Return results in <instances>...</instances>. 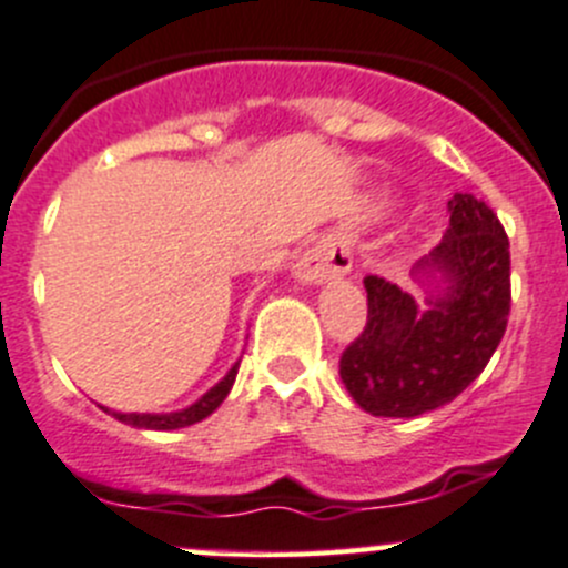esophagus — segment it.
Returning a JSON list of instances; mask_svg holds the SVG:
<instances>
[{
	"label": "esophagus",
	"instance_id": "34e87169",
	"mask_svg": "<svg viewBox=\"0 0 568 568\" xmlns=\"http://www.w3.org/2000/svg\"><path fill=\"white\" fill-rule=\"evenodd\" d=\"M352 268V252H348L346 239L341 236H324L318 244H313L311 250H305V255L296 261L294 274L302 283H326V280H337Z\"/></svg>",
	"mask_w": 568,
	"mask_h": 568
}]
</instances>
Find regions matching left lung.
I'll list each match as a JSON object with an SVG mask.
<instances>
[{"label": "left lung", "mask_w": 568, "mask_h": 568, "mask_svg": "<svg viewBox=\"0 0 568 568\" xmlns=\"http://www.w3.org/2000/svg\"><path fill=\"white\" fill-rule=\"evenodd\" d=\"M443 242L417 263L439 278L426 311L385 277L368 274V321L341 354V379L376 417H417L467 390L495 348L511 313V252L495 211L475 194L448 200Z\"/></svg>", "instance_id": "obj_1"}]
</instances>
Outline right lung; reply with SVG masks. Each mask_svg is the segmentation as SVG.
<instances>
[{
    "label": "right lung",
    "instance_id": "add662e5",
    "mask_svg": "<svg viewBox=\"0 0 568 568\" xmlns=\"http://www.w3.org/2000/svg\"><path fill=\"white\" fill-rule=\"evenodd\" d=\"M236 374H239V363L233 365V368L227 371L225 379H222L220 385L211 387V390L205 393L203 398L194 400V404L186 406V409L170 412V415H136V412H129V415H125V412H112V409H106V406H101V409L109 412L114 420L129 423V426H134V428H151V432H173V428L192 426V423H200L203 417H209L211 412H214L216 406H220L222 400L227 398L233 382H236Z\"/></svg>",
    "mask_w": 568,
    "mask_h": 568
}]
</instances>
